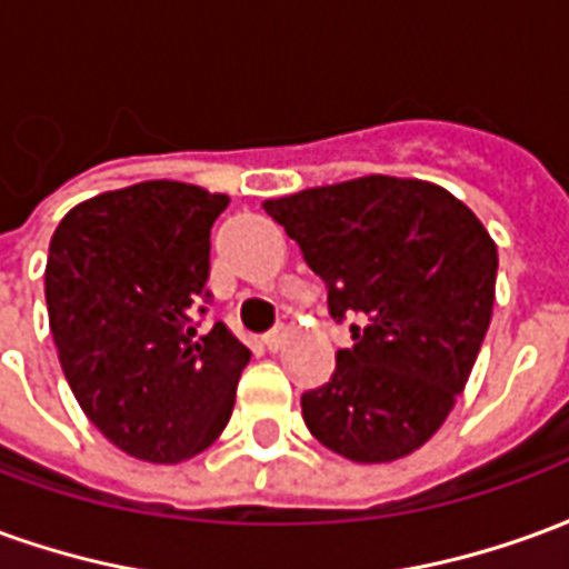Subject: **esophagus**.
<instances>
[{"label": "esophagus", "mask_w": 569, "mask_h": 569, "mask_svg": "<svg viewBox=\"0 0 569 569\" xmlns=\"http://www.w3.org/2000/svg\"><path fill=\"white\" fill-rule=\"evenodd\" d=\"M286 338H289V332H286V326H277V329H271V332L261 338V345L268 347L271 353H277V350H280V347L286 345Z\"/></svg>", "instance_id": "obj_1"}]
</instances>
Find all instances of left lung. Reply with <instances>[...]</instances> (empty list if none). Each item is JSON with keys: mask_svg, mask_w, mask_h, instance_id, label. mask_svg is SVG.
<instances>
[{"mask_svg": "<svg viewBox=\"0 0 569 569\" xmlns=\"http://www.w3.org/2000/svg\"><path fill=\"white\" fill-rule=\"evenodd\" d=\"M326 283L329 317L350 320L329 383L301 415L357 463L406 457L445 423L488 335L497 247L445 188L362 176L264 200Z\"/></svg>", "mask_w": 569, "mask_h": 569, "instance_id": "1", "label": "left lung"}]
</instances>
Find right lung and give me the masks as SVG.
Instances as JSON below:
<instances>
[{"label": "right lung", "instance_id": "obj_1", "mask_svg": "<svg viewBox=\"0 0 569 569\" xmlns=\"http://www.w3.org/2000/svg\"><path fill=\"white\" fill-rule=\"evenodd\" d=\"M224 207V194L154 179L79 203L48 247L44 301L69 387L106 439L149 463L219 439L249 362L224 322L200 329Z\"/></svg>", "mask_w": 569, "mask_h": 569}]
</instances>
